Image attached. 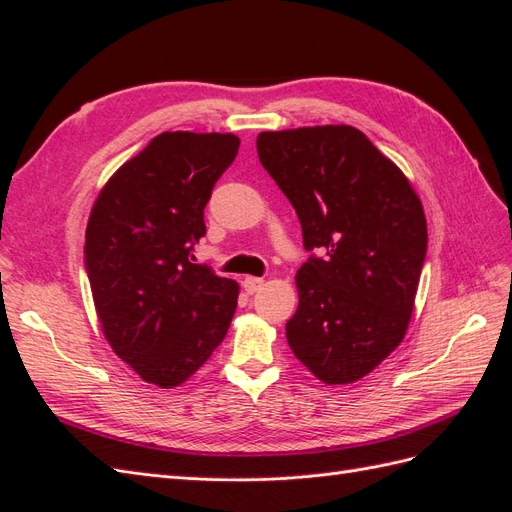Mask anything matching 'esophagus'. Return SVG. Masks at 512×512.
<instances>
[{
    "label": "esophagus",
    "instance_id": "34e87169",
    "mask_svg": "<svg viewBox=\"0 0 512 512\" xmlns=\"http://www.w3.org/2000/svg\"><path fill=\"white\" fill-rule=\"evenodd\" d=\"M262 286H265V280H260V277H245L243 280V288L247 294L258 292Z\"/></svg>",
    "mask_w": 512,
    "mask_h": 512
}]
</instances>
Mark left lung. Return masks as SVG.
Here are the masks:
<instances>
[{
	"instance_id": "8db88e82",
	"label": "left lung",
	"mask_w": 512,
	"mask_h": 512,
	"mask_svg": "<svg viewBox=\"0 0 512 512\" xmlns=\"http://www.w3.org/2000/svg\"><path fill=\"white\" fill-rule=\"evenodd\" d=\"M256 149L312 252L297 271L288 346L318 380L350 384L406 335L427 254L421 200L352 126L262 132Z\"/></svg>"
}]
</instances>
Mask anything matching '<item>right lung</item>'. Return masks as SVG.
I'll return each mask as SVG.
<instances>
[{
	"instance_id": "add662e5",
	"label": "right lung",
	"mask_w": 512,
	"mask_h": 512,
	"mask_svg": "<svg viewBox=\"0 0 512 512\" xmlns=\"http://www.w3.org/2000/svg\"><path fill=\"white\" fill-rule=\"evenodd\" d=\"M235 134L162 132L108 179L89 215L85 271L102 331L145 382L173 389L222 344L239 284L194 265Z\"/></svg>"
}]
</instances>
